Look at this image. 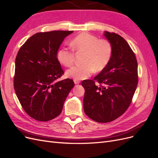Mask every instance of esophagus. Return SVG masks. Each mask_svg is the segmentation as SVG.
I'll return each mask as SVG.
<instances>
[{
	"mask_svg": "<svg viewBox=\"0 0 158 158\" xmlns=\"http://www.w3.org/2000/svg\"><path fill=\"white\" fill-rule=\"evenodd\" d=\"M74 82L75 84H78L80 83V80H76V79H74Z\"/></svg>",
	"mask_w": 158,
	"mask_h": 158,
	"instance_id": "34e87169",
	"label": "esophagus"
}]
</instances>
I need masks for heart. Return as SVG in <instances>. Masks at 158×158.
I'll use <instances>...</instances> for the list:
<instances>
[{"mask_svg": "<svg viewBox=\"0 0 158 158\" xmlns=\"http://www.w3.org/2000/svg\"><path fill=\"white\" fill-rule=\"evenodd\" d=\"M70 45L74 51L84 52L83 64L73 66L66 73L68 77L74 79H85L94 70L102 71L106 67L112 56L113 49L109 41L99 40L96 36L88 33H82L76 36L70 41ZM73 51L61 47L57 51V59L62 64L71 66L74 60Z\"/></svg>", "mask_w": 158, "mask_h": 158, "instance_id": "heart-1", "label": "heart"}]
</instances>
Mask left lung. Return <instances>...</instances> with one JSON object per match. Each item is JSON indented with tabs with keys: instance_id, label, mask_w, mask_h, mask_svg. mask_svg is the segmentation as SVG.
I'll list each match as a JSON object with an SVG mask.
<instances>
[{
	"instance_id": "obj_1",
	"label": "left lung",
	"mask_w": 158,
	"mask_h": 158,
	"mask_svg": "<svg viewBox=\"0 0 158 158\" xmlns=\"http://www.w3.org/2000/svg\"><path fill=\"white\" fill-rule=\"evenodd\" d=\"M111 44V60L92 80H85L83 100L86 115L98 123H109L126 111L138 84L136 56L127 41L115 33L105 31Z\"/></svg>"
}]
</instances>
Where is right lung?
I'll use <instances>...</instances> for the list:
<instances>
[{"label":"right lung","instance_id":"right-lung-1","mask_svg":"<svg viewBox=\"0 0 158 158\" xmlns=\"http://www.w3.org/2000/svg\"><path fill=\"white\" fill-rule=\"evenodd\" d=\"M73 31L40 32L30 37L18 51L14 87L26 113L39 121L60 114L70 90L72 79L57 82L64 74L56 54L64 38Z\"/></svg>","mask_w":158,"mask_h":158}]
</instances>
